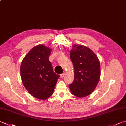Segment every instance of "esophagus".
<instances>
[{"label":"esophagus","mask_w":126,"mask_h":126,"mask_svg":"<svg viewBox=\"0 0 126 126\" xmlns=\"http://www.w3.org/2000/svg\"><path fill=\"white\" fill-rule=\"evenodd\" d=\"M64 75H65V73H64L62 74H61V75H60V77H61V78H64Z\"/></svg>","instance_id":"34e87169"}]
</instances>
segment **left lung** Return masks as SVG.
<instances>
[{"instance_id": "8db88e82", "label": "left lung", "mask_w": 126, "mask_h": 126, "mask_svg": "<svg viewBox=\"0 0 126 126\" xmlns=\"http://www.w3.org/2000/svg\"><path fill=\"white\" fill-rule=\"evenodd\" d=\"M70 57L74 68V80L69 85L71 93L83 98L93 92L99 82L100 65L97 55L83 45L74 44Z\"/></svg>"}]
</instances>
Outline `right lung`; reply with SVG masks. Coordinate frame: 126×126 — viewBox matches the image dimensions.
I'll return each mask as SVG.
<instances>
[{"mask_svg": "<svg viewBox=\"0 0 126 126\" xmlns=\"http://www.w3.org/2000/svg\"><path fill=\"white\" fill-rule=\"evenodd\" d=\"M52 49L43 45L34 46L23 59L20 71L22 83L29 93L45 100L53 94L60 75L54 73L48 60Z\"/></svg>", "mask_w": 126, "mask_h": 126, "instance_id": "obj_1", "label": "right lung"}]
</instances>
